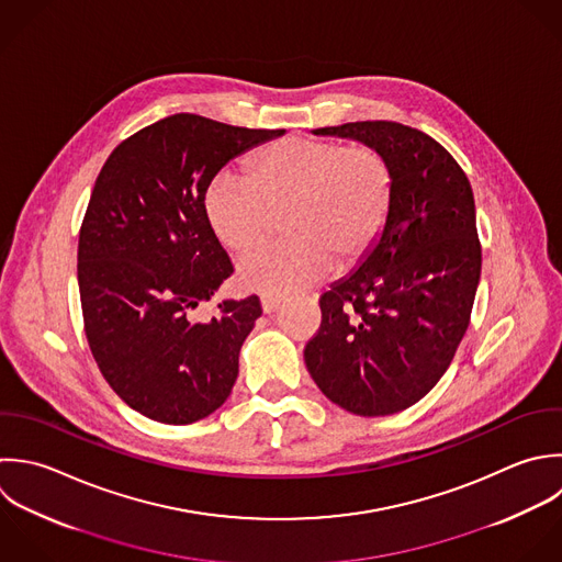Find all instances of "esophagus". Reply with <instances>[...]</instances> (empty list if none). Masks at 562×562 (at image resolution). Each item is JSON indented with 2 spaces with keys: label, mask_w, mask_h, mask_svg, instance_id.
<instances>
[{
  "label": "esophagus",
  "mask_w": 562,
  "mask_h": 562,
  "mask_svg": "<svg viewBox=\"0 0 562 562\" xmlns=\"http://www.w3.org/2000/svg\"><path fill=\"white\" fill-rule=\"evenodd\" d=\"M260 304H262V313L271 315V313H276V311L280 308L282 297H276V295H262V297H260Z\"/></svg>",
  "instance_id": "34e87169"
}]
</instances>
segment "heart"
Wrapping results in <instances>:
<instances>
[{
  "label": "heart",
  "instance_id": "1",
  "mask_svg": "<svg viewBox=\"0 0 562 562\" xmlns=\"http://www.w3.org/2000/svg\"><path fill=\"white\" fill-rule=\"evenodd\" d=\"M392 203L394 170L381 150L306 137L265 146L245 177H214L203 199L214 236L232 251L262 243L282 214L289 236L238 265L240 286L265 295L306 289L333 265H359L379 243Z\"/></svg>",
  "mask_w": 562,
  "mask_h": 562
}]
</instances>
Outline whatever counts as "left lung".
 <instances>
[{
    "label": "left lung",
    "mask_w": 562,
    "mask_h": 562,
    "mask_svg": "<svg viewBox=\"0 0 562 562\" xmlns=\"http://www.w3.org/2000/svg\"><path fill=\"white\" fill-rule=\"evenodd\" d=\"M381 150L394 203L374 249L319 297L306 368L341 409L390 416L427 396L469 328L482 247L473 188L427 133L387 120L315 128Z\"/></svg>",
    "instance_id": "8db88e82"
}]
</instances>
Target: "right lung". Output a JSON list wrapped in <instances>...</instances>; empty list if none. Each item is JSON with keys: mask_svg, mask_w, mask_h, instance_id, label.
<instances>
[{"mask_svg": "<svg viewBox=\"0 0 562 562\" xmlns=\"http://www.w3.org/2000/svg\"><path fill=\"white\" fill-rule=\"evenodd\" d=\"M280 135L175 113L126 137L95 179L78 236L85 335L111 390L150 420L196 423L236 383L262 308L249 295L188 319L234 271L203 199L229 159Z\"/></svg>", "mask_w": 562, "mask_h": 562, "instance_id": "obj_1", "label": "right lung"}]
</instances>
